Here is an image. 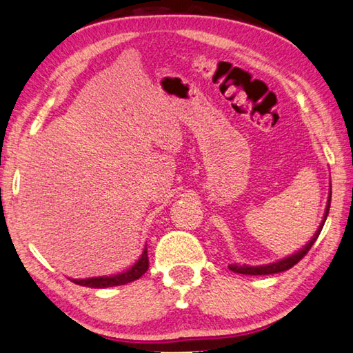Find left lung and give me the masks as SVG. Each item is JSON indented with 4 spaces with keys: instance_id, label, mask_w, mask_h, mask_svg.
Here are the masks:
<instances>
[{
    "instance_id": "8db88e82",
    "label": "left lung",
    "mask_w": 353,
    "mask_h": 353,
    "mask_svg": "<svg viewBox=\"0 0 353 353\" xmlns=\"http://www.w3.org/2000/svg\"><path fill=\"white\" fill-rule=\"evenodd\" d=\"M330 201H332V189H330V195H328V203H327V210H325V216H323V221L321 223L319 230L316 231V234L313 236V239H311L307 245H305L302 250H299L297 253H294V255L288 256L285 259H280V261L276 263H270V264H265V265H236V264H230L228 268L230 270H233L234 274H244V275H272V274H279V272H285V270L291 269L296 265L300 259H302L307 253L310 252L311 245L314 244L316 239L319 238L321 234V230L323 228V223L327 221V216H328V211H330Z\"/></svg>"
}]
</instances>
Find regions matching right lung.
<instances>
[{
    "label": "right lung",
    "mask_w": 353,
    "mask_h": 353,
    "mask_svg": "<svg viewBox=\"0 0 353 353\" xmlns=\"http://www.w3.org/2000/svg\"><path fill=\"white\" fill-rule=\"evenodd\" d=\"M147 270H148V253H147V248H143V253L142 256L139 258V261L123 274H117L112 276H95V279L72 280V281L77 283L79 286H88V288H111V286L126 285V283H131L137 279H141Z\"/></svg>",
    "instance_id": "add662e5"
}]
</instances>
